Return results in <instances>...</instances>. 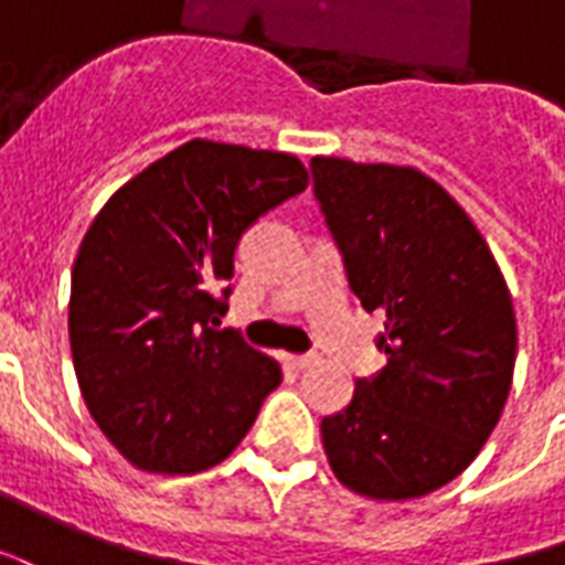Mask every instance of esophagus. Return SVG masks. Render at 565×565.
Returning a JSON list of instances; mask_svg holds the SVG:
<instances>
[{
    "label": "esophagus",
    "instance_id": "obj_1",
    "mask_svg": "<svg viewBox=\"0 0 565 565\" xmlns=\"http://www.w3.org/2000/svg\"><path fill=\"white\" fill-rule=\"evenodd\" d=\"M319 361H322V358H319V352H307V355H295V358H291V364H295V367H298V370L316 367Z\"/></svg>",
    "mask_w": 565,
    "mask_h": 565
}]
</instances>
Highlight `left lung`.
I'll list each match as a JSON object with an SVG mask.
<instances>
[{
    "mask_svg": "<svg viewBox=\"0 0 565 565\" xmlns=\"http://www.w3.org/2000/svg\"><path fill=\"white\" fill-rule=\"evenodd\" d=\"M310 171L349 288L385 316L376 349L388 355L324 415V451L352 491L424 497L457 479L500 422L518 349L509 288L467 213L422 171L324 156Z\"/></svg>",
    "mask_w": 565,
    "mask_h": 565,
    "instance_id": "8db88e82",
    "label": "left lung"
}]
</instances>
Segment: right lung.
Masks as SVG:
<instances>
[{
  "label": "right lung",
  "mask_w": 565,
  "mask_h": 565,
  "mask_svg": "<svg viewBox=\"0 0 565 565\" xmlns=\"http://www.w3.org/2000/svg\"><path fill=\"white\" fill-rule=\"evenodd\" d=\"M307 183L288 152L189 141L93 220L72 270L74 373L89 415L135 467H216L282 382L274 358L216 324L246 228Z\"/></svg>",
  "instance_id": "add662e5"
}]
</instances>
